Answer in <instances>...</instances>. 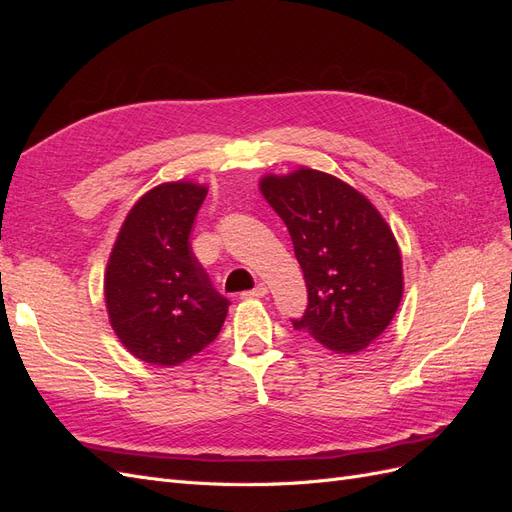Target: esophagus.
<instances>
[{
  "label": "esophagus",
  "instance_id": "esophagus-1",
  "mask_svg": "<svg viewBox=\"0 0 512 512\" xmlns=\"http://www.w3.org/2000/svg\"><path fill=\"white\" fill-rule=\"evenodd\" d=\"M269 292V288L265 284H258L254 290H247V292H241V299H262L265 294Z\"/></svg>",
  "mask_w": 512,
  "mask_h": 512
}]
</instances>
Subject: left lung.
Wrapping results in <instances>:
<instances>
[{"instance_id":"8db88e82","label":"left lung","mask_w":512,"mask_h":512,"mask_svg":"<svg viewBox=\"0 0 512 512\" xmlns=\"http://www.w3.org/2000/svg\"><path fill=\"white\" fill-rule=\"evenodd\" d=\"M258 185L303 269L309 301L294 329L337 354L361 352L389 327L404 297L391 226L359 190L322 170L301 166Z\"/></svg>"}]
</instances>
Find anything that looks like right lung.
<instances>
[{
    "instance_id": "right-lung-1",
    "label": "right lung",
    "mask_w": 512,
    "mask_h": 512,
    "mask_svg": "<svg viewBox=\"0 0 512 512\" xmlns=\"http://www.w3.org/2000/svg\"><path fill=\"white\" fill-rule=\"evenodd\" d=\"M207 185L166 181L143 194L123 220L104 273L111 327L132 356L170 367L218 337L228 299L215 292L190 247Z\"/></svg>"
}]
</instances>
